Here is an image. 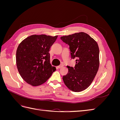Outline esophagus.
Returning <instances> with one entry per match:
<instances>
[{
  "label": "esophagus",
  "mask_w": 120,
  "mask_h": 120,
  "mask_svg": "<svg viewBox=\"0 0 120 120\" xmlns=\"http://www.w3.org/2000/svg\"><path fill=\"white\" fill-rule=\"evenodd\" d=\"M64 67V64H61L60 65V66H57V68H62V67Z\"/></svg>",
  "instance_id": "34e87169"
}]
</instances>
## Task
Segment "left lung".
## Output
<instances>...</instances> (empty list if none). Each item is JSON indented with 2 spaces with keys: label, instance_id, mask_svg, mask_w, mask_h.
Returning a JSON list of instances; mask_svg holds the SVG:
<instances>
[{
  "label": "left lung",
  "instance_id": "8db88e82",
  "mask_svg": "<svg viewBox=\"0 0 120 120\" xmlns=\"http://www.w3.org/2000/svg\"><path fill=\"white\" fill-rule=\"evenodd\" d=\"M69 45L71 59H76L74 68L67 66L68 73L63 76L64 84L72 91L81 92L90 86L99 67V48L97 42L85 32L61 37Z\"/></svg>",
  "mask_w": 120,
  "mask_h": 120
}]
</instances>
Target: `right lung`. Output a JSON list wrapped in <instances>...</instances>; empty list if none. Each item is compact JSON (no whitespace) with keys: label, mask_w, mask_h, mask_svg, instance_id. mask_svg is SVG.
Here are the masks:
<instances>
[{"label":"right lung","mask_w":120,"mask_h":120,"mask_svg":"<svg viewBox=\"0 0 120 120\" xmlns=\"http://www.w3.org/2000/svg\"><path fill=\"white\" fill-rule=\"evenodd\" d=\"M57 36L32 35L24 39L18 46L16 54L17 70L28 84L38 86L50 77L56 68L50 64L51 46Z\"/></svg>","instance_id":"obj_1"}]
</instances>
